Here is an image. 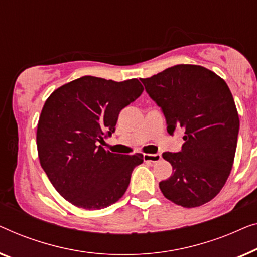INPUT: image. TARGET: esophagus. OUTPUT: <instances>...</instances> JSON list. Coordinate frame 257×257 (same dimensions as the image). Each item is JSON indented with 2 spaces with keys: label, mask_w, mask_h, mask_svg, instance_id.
Here are the masks:
<instances>
[{
  "label": "esophagus",
  "mask_w": 257,
  "mask_h": 257,
  "mask_svg": "<svg viewBox=\"0 0 257 257\" xmlns=\"http://www.w3.org/2000/svg\"><path fill=\"white\" fill-rule=\"evenodd\" d=\"M144 162H150V163H156L161 160L160 154H143Z\"/></svg>",
  "instance_id": "1"
}]
</instances>
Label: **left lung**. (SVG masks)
<instances>
[{"label": "left lung", "mask_w": 257, "mask_h": 257, "mask_svg": "<svg viewBox=\"0 0 257 257\" xmlns=\"http://www.w3.org/2000/svg\"><path fill=\"white\" fill-rule=\"evenodd\" d=\"M162 108L168 133L184 130L180 153H164L172 165L160 189L166 199L192 208L211 201L228 179L240 120L228 86L200 65L180 64L141 79Z\"/></svg>", "instance_id": "obj_1"}]
</instances>
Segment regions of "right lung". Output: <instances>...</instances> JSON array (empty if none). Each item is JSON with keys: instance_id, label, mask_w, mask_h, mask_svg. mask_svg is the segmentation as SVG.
<instances>
[{"instance_id": "1", "label": "right lung", "mask_w": 257, "mask_h": 257, "mask_svg": "<svg viewBox=\"0 0 257 257\" xmlns=\"http://www.w3.org/2000/svg\"><path fill=\"white\" fill-rule=\"evenodd\" d=\"M143 92L137 79L85 75L45 101L37 125L39 162L57 192L79 208H106L123 196L142 154L120 155L99 143L110 136L118 114Z\"/></svg>"}]
</instances>
